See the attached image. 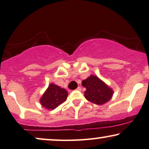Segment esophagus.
<instances>
[{"mask_svg":"<svg viewBox=\"0 0 149 149\" xmlns=\"http://www.w3.org/2000/svg\"><path fill=\"white\" fill-rule=\"evenodd\" d=\"M76 90H77V91H80L81 90H82V89H81V87H80V86H78V88H76Z\"/></svg>","mask_w":149,"mask_h":149,"instance_id":"esophagus-1","label":"esophagus"}]
</instances>
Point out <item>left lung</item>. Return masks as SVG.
<instances>
[{
  "label": "left lung",
  "instance_id": "left-lung-1",
  "mask_svg": "<svg viewBox=\"0 0 149 149\" xmlns=\"http://www.w3.org/2000/svg\"><path fill=\"white\" fill-rule=\"evenodd\" d=\"M82 85L86 88L84 91L85 98L95 104H106L112 99L114 93L112 88L94 75H91L83 80Z\"/></svg>",
  "mask_w": 149,
  "mask_h": 149
}]
</instances>
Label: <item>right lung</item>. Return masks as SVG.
Returning a JSON list of instances; mask_svg holds the SVG:
<instances>
[{"label": "right lung", "instance_id": "add662e5", "mask_svg": "<svg viewBox=\"0 0 149 149\" xmlns=\"http://www.w3.org/2000/svg\"><path fill=\"white\" fill-rule=\"evenodd\" d=\"M68 93L65 88L52 83L39 100L42 107L47 110H54L67 100Z\"/></svg>", "mask_w": 149, "mask_h": 149}]
</instances>
